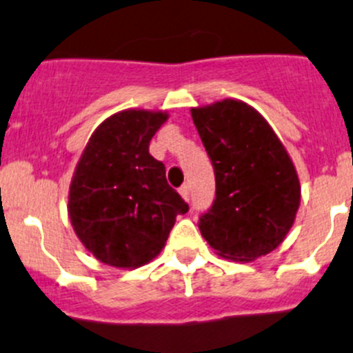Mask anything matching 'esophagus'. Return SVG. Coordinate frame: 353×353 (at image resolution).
<instances>
[{
  "mask_svg": "<svg viewBox=\"0 0 353 353\" xmlns=\"http://www.w3.org/2000/svg\"><path fill=\"white\" fill-rule=\"evenodd\" d=\"M179 192H181V196L186 199V201H189V186L188 184H183V186L179 188Z\"/></svg>",
  "mask_w": 353,
  "mask_h": 353,
  "instance_id": "34e87169",
  "label": "esophagus"
}]
</instances>
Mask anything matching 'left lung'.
<instances>
[{
	"instance_id": "obj_1",
	"label": "left lung",
	"mask_w": 353,
	"mask_h": 353,
	"mask_svg": "<svg viewBox=\"0 0 353 353\" xmlns=\"http://www.w3.org/2000/svg\"><path fill=\"white\" fill-rule=\"evenodd\" d=\"M191 114L216 181L213 205L199 216L201 235L232 261L269 254L291 230L301 199L284 145L242 101L225 99Z\"/></svg>"
}]
</instances>
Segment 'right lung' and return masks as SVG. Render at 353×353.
Listing matches in <instances>:
<instances>
[{
  "label": "right lung",
  "mask_w": 353,
  "mask_h": 353,
  "mask_svg": "<svg viewBox=\"0 0 353 353\" xmlns=\"http://www.w3.org/2000/svg\"><path fill=\"white\" fill-rule=\"evenodd\" d=\"M167 114L127 110L89 139L69 189L74 232L98 261L139 267L161 254L177 214L189 205L169 186L148 143Z\"/></svg>",
  "instance_id": "right-lung-1"
}]
</instances>
